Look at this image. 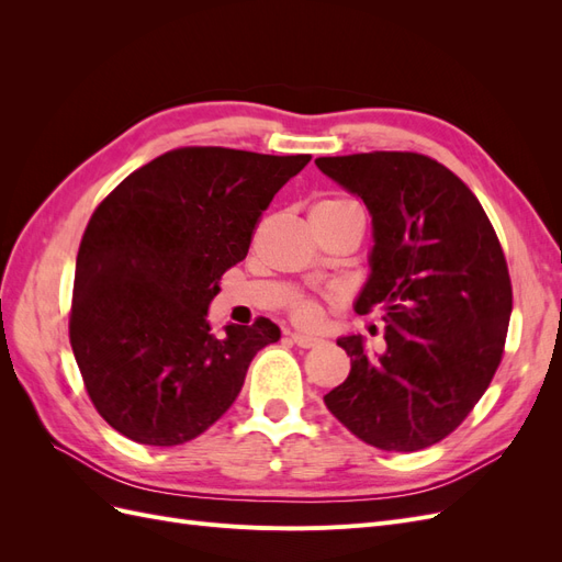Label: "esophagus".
<instances>
[{"label": "esophagus", "mask_w": 562, "mask_h": 562, "mask_svg": "<svg viewBox=\"0 0 562 562\" xmlns=\"http://www.w3.org/2000/svg\"><path fill=\"white\" fill-rule=\"evenodd\" d=\"M291 339H293V342H295L297 347H302V349H312V347H318V345H321V339H318V337L302 335V333H293V335H291Z\"/></svg>", "instance_id": "34e87169"}]
</instances>
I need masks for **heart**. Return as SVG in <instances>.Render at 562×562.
Here are the masks:
<instances>
[{"label":"heart","instance_id":"heart-1","mask_svg":"<svg viewBox=\"0 0 562 562\" xmlns=\"http://www.w3.org/2000/svg\"><path fill=\"white\" fill-rule=\"evenodd\" d=\"M312 217L326 220V223H333V220H342V217H363V211L359 203L347 196H330V199H321ZM288 312H291V318L297 323V326H316L321 318V302L312 295H297L288 304Z\"/></svg>","mask_w":562,"mask_h":562}]
</instances>
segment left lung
<instances>
[{
    "label": "left lung",
    "mask_w": 562,
    "mask_h": 562,
    "mask_svg": "<svg viewBox=\"0 0 562 562\" xmlns=\"http://www.w3.org/2000/svg\"><path fill=\"white\" fill-rule=\"evenodd\" d=\"M372 215V274L356 312L384 314V351L337 339L349 378L323 396L363 443L415 452L450 436L502 363L512 279L481 201L450 168L417 151L318 157Z\"/></svg>",
    "instance_id": "1"
}]
</instances>
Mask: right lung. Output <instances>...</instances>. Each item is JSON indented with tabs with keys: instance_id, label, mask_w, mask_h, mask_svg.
<instances>
[{
	"instance_id": "add662e5",
	"label": "right lung",
	"mask_w": 562,
	"mask_h": 562,
	"mask_svg": "<svg viewBox=\"0 0 562 562\" xmlns=\"http://www.w3.org/2000/svg\"><path fill=\"white\" fill-rule=\"evenodd\" d=\"M310 159L178 147L98 203L77 252L70 345L112 429L171 448L229 411L252 356L281 330L258 316L215 337L209 304L246 258L262 211Z\"/></svg>"
}]
</instances>
